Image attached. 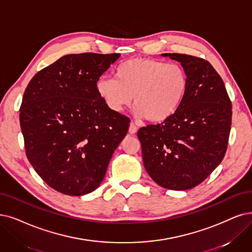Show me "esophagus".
Listing matches in <instances>:
<instances>
[{"mask_svg":"<svg viewBox=\"0 0 252 252\" xmlns=\"http://www.w3.org/2000/svg\"><path fill=\"white\" fill-rule=\"evenodd\" d=\"M136 131H137V126L133 122H131L129 125V133L134 134V133H136Z\"/></svg>","mask_w":252,"mask_h":252,"instance_id":"esophagus-1","label":"esophagus"}]
</instances>
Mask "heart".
<instances>
[{
    "mask_svg": "<svg viewBox=\"0 0 252 252\" xmlns=\"http://www.w3.org/2000/svg\"><path fill=\"white\" fill-rule=\"evenodd\" d=\"M187 85L185 70L179 64L136 58L120 64L115 78H99L96 91L115 113L124 112L134 99L136 117L161 123L176 114Z\"/></svg>",
    "mask_w": 252,
    "mask_h": 252,
    "instance_id": "b5f03b06",
    "label": "heart"
}]
</instances>
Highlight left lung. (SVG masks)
I'll use <instances>...</instances> for the list:
<instances>
[{
    "label": "left lung",
    "mask_w": 252,
    "mask_h": 252,
    "mask_svg": "<svg viewBox=\"0 0 252 252\" xmlns=\"http://www.w3.org/2000/svg\"><path fill=\"white\" fill-rule=\"evenodd\" d=\"M180 62L187 90L179 109L166 121L142 127L137 136L150 177L161 187L191 189L222 161L231 125V102L223 80L206 60L162 54Z\"/></svg>",
    "instance_id": "8db88e82"
}]
</instances>
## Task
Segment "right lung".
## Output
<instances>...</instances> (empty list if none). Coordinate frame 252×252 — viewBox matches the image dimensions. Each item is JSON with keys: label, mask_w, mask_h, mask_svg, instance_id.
I'll return each mask as SVG.
<instances>
[{"label": "right lung", "mask_w": 252, "mask_h": 252, "mask_svg": "<svg viewBox=\"0 0 252 252\" xmlns=\"http://www.w3.org/2000/svg\"><path fill=\"white\" fill-rule=\"evenodd\" d=\"M119 54L67 55L37 72L21 105L26 154L44 182L79 196L99 187L130 120L110 110L96 83Z\"/></svg>", "instance_id": "1"}]
</instances>
